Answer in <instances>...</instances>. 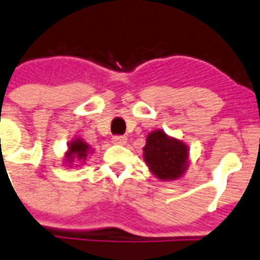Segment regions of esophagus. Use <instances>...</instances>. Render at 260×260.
<instances>
[{
    "instance_id": "obj_1",
    "label": "esophagus",
    "mask_w": 260,
    "mask_h": 260,
    "mask_svg": "<svg viewBox=\"0 0 260 260\" xmlns=\"http://www.w3.org/2000/svg\"><path fill=\"white\" fill-rule=\"evenodd\" d=\"M126 137H122V135H115V137L112 138V142L113 144H118V145H123L126 144Z\"/></svg>"
}]
</instances>
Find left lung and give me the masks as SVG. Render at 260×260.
Instances as JSON below:
<instances>
[{
  "label": "left lung",
  "mask_w": 260,
  "mask_h": 260,
  "mask_svg": "<svg viewBox=\"0 0 260 260\" xmlns=\"http://www.w3.org/2000/svg\"><path fill=\"white\" fill-rule=\"evenodd\" d=\"M143 150V157L152 174L163 181L181 177L189 166L187 145L162 130H154L148 135Z\"/></svg>",
  "instance_id": "8db88e82"
}]
</instances>
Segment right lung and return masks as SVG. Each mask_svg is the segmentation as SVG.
<instances>
[{
	"mask_svg": "<svg viewBox=\"0 0 260 260\" xmlns=\"http://www.w3.org/2000/svg\"><path fill=\"white\" fill-rule=\"evenodd\" d=\"M90 152H93V150L90 149V147H89L83 139L76 138L73 142L69 143V149L65 155L66 165H70V163H73L75 159L84 162V160L86 159V157H88V153Z\"/></svg>",
	"mask_w": 260,
	"mask_h": 260,
	"instance_id": "1",
	"label": "right lung"
}]
</instances>
